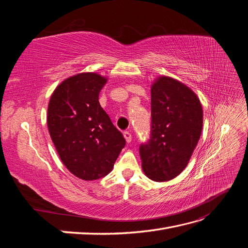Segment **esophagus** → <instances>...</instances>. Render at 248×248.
<instances>
[{
    "label": "esophagus",
    "instance_id": "esophagus-1",
    "mask_svg": "<svg viewBox=\"0 0 248 248\" xmlns=\"http://www.w3.org/2000/svg\"><path fill=\"white\" fill-rule=\"evenodd\" d=\"M123 136H124V138H125V140H126L127 142H130V141H131L132 137H131V133H130L129 131H124V132H123Z\"/></svg>",
    "mask_w": 248,
    "mask_h": 248
}]
</instances>
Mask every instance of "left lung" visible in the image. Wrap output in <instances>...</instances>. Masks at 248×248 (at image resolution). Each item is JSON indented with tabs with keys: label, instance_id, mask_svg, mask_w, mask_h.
I'll use <instances>...</instances> for the list:
<instances>
[{
	"label": "left lung",
	"instance_id": "left-lung-1",
	"mask_svg": "<svg viewBox=\"0 0 248 248\" xmlns=\"http://www.w3.org/2000/svg\"><path fill=\"white\" fill-rule=\"evenodd\" d=\"M151 138L140 147L141 169L153 181L181 174L201 138L202 108L190 88L170 77L151 87Z\"/></svg>",
	"mask_w": 248,
	"mask_h": 248
}]
</instances>
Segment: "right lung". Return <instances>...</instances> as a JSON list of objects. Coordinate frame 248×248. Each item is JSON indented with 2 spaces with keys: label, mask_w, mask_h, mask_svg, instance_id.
I'll return each instance as SVG.
<instances>
[{
  "label": "right lung",
  "mask_w": 248,
  "mask_h": 248,
  "mask_svg": "<svg viewBox=\"0 0 248 248\" xmlns=\"http://www.w3.org/2000/svg\"><path fill=\"white\" fill-rule=\"evenodd\" d=\"M107 81L95 72L76 74L55 89L48 102L47 127L57 152L85 181L109 174L126 144L98 101Z\"/></svg>",
  "instance_id": "obj_1"
}]
</instances>
